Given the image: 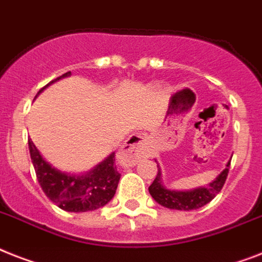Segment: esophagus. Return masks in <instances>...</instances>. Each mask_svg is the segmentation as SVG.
Returning <instances> with one entry per match:
<instances>
[{
  "label": "esophagus",
  "mask_w": 262,
  "mask_h": 262,
  "mask_svg": "<svg viewBox=\"0 0 262 262\" xmlns=\"http://www.w3.org/2000/svg\"><path fill=\"white\" fill-rule=\"evenodd\" d=\"M148 152V140L145 136L133 135L117 155L118 163L124 167L135 165L138 159H141Z\"/></svg>",
  "instance_id": "obj_1"
}]
</instances>
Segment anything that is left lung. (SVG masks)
Listing matches in <instances>:
<instances>
[{
  "instance_id": "left-lung-1",
  "label": "left lung",
  "mask_w": 262,
  "mask_h": 262,
  "mask_svg": "<svg viewBox=\"0 0 262 262\" xmlns=\"http://www.w3.org/2000/svg\"><path fill=\"white\" fill-rule=\"evenodd\" d=\"M229 167H230V161L227 163L225 171L208 186L199 187V188L192 191H171L167 190L161 184V172L159 165H157L159 169H157L156 178L149 186V193L159 205L164 206L167 208L184 210V211L195 210V208L207 205L208 202H211L215 198V195L221 192L223 184L226 182Z\"/></svg>"
}]
</instances>
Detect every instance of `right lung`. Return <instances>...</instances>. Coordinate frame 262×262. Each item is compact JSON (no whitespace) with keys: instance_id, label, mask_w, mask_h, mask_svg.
<instances>
[{"instance_id":"obj_1","label":"right lung","mask_w":262,"mask_h":262,"mask_svg":"<svg viewBox=\"0 0 262 262\" xmlns=\"http://www.w3.org/2000/svg\"><path fill=\"white\" fill-rule=\"evenodd\" d=\"M70 74V71L66 72L55 80L69 76ZM55 80L48 84L54 83ZM28 145L40 187L47 198H50L61 210L71 212L91 211L105 206L114 196L121 176L114 164V153L110 155L103 163L97 165L90 173L84 176H74L63 173L51 167L42 159L31 138H28Z\"/></svg>"}]
</instances>
